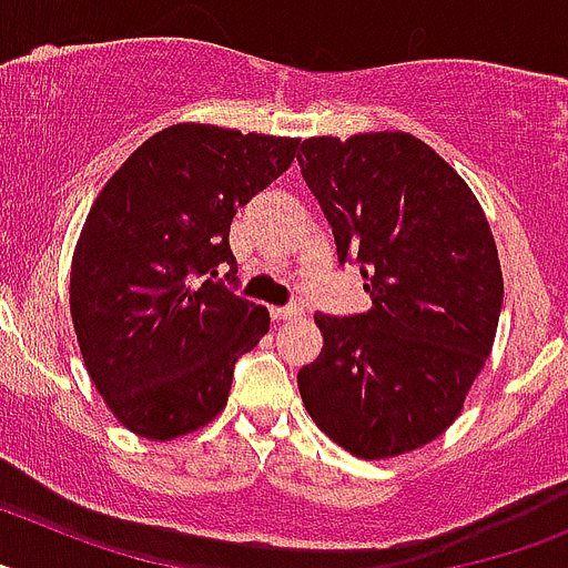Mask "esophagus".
Segmentation results:
<instances>
[{"mask_svg":"<svg viewBox=\"0 0 568 568\" xmlns=\"http://www.w3.org/2000/svg\"><path fill=\"white\" fill-rule=\"evenodd\" d=\"M270 315H273V321H293V318H298L301 310L298 307H273L270 310Z\"/></svg>","mask_w":568,"mask_h":568,"instance_id":"34e87169","label":"esophagus"}]
</instances>
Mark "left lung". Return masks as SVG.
Segmentation results:
<instances>
[{
	"label": "left lung",
	"instance_id": "obj_1",
	"mask_svg": "<svg viewBox=\"0 0 568 568\" xmlns=\"http://www.w3.org/2000/svg\"><path fill=\"white\" fill-rule=\"evenodd\" d=\"M298 164L373 298L349 318L315 313L324 349L298 373L301 398L355 458L413 453L455 424L498 333L504 273L484 207L400 130L313 135Z\"/></svg>",
	"mask_w": 568,
	"mask_h": 568
}]
</instances>
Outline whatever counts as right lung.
<instances>
[{"label": "right lung", "mask_w": 568, "mask_h": 568, "mask_svg": "<svg viewBox=\"0 0 568 568\" xmlns=\"http://www.w3.org/2000/svg\"><path fill=\"white\" fill-rule=\"evenodd\" d=\"M298 139L182 122L110 175L70 264V318L113 418L148 440L207 426L267 307L215 281L235 273V210L293 164Z\"/></svg>", "instance_id": "right-lung-1"}]
</instances>
